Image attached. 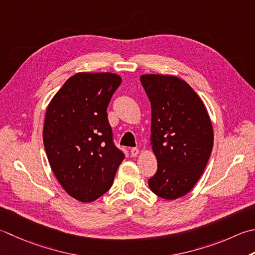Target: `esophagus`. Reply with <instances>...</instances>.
Masks as SVG:
<instances>
[{
  "label": "esophagus",
  "mask_w": 255,
  "mask_h": 255,
  "mask_svg": "<svg viewBox=\"0 0 255 255\" xmlns=\"http://www.w3.org/2000/svg\"><path fill=\"white\" fill-rule=\"evenodd\" d=\"M138 153H139V149H138V148H131V149H130L131 157H136Z\"/></svg>",
  "instance_id": "1"
}]
</instances>
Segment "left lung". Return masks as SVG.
<instances>
[{
    "instance_id": "left-lung-1",
    "label": "left lung",
    "mask_w": 255,
    "mask_h": 255,
    "mask_svg": "<svg viewBox=\"0 0 255 255\" xmlns=\"http://www.w3.org/2000/svg\"><path fill=\"white\" fill-rule=\"evenodd\" d=\"M151 104L150 146L157 158L150 190L166 200L181 198L200 179L213 147V127L201 98L183 79L144 74Z\"/></svg>"
}]
</instances>
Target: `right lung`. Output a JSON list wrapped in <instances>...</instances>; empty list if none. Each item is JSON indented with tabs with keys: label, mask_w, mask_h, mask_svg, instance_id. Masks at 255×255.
<instances>
[{
	"label": "right lung",
	"mask_w": 255,
	"mask_h": 255,
	"mask_svg": "<svg viewBox=\"0 0 255 255\" xmlns=\"http://www.w3.org/2000/svg\"><path fill=\"white\" fill-rule=\"evenodd\" d=\"M122 84L114 73H77L49 102L43 141L49 166L69 196L92 202L111 189L124 153L113 142L107 107Z\"/></svg>",
	"instance_id": "1"
}]
</instances>
